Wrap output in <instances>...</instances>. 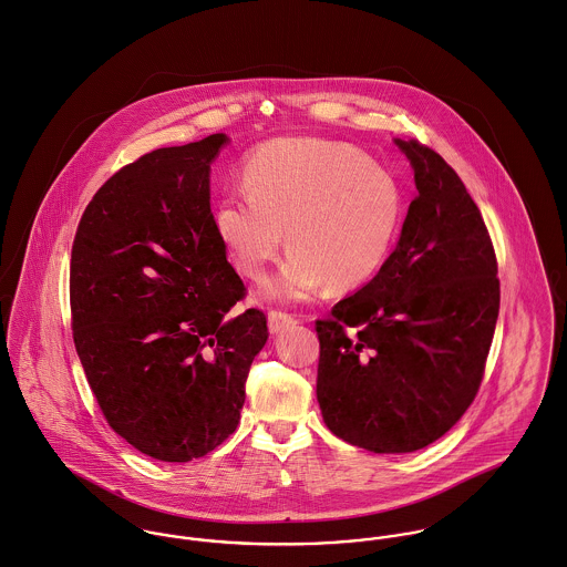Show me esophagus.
<instances>
[{"instance_id":"obj_1","label":"esophagus","mask_w":567,"mask_h":567,"mask_svg":"<svg viewBox=\"0 0 567 567\" xmlns=\"http://www.w3.org/2000/svg\"><path fill=\"white\" fill-rule=\"evenodd\" d=\"M296 318L291 313H285V311H269V331L271 333H278L282 331L285 327L293 324Z\"/></svg>"}]
</instances>
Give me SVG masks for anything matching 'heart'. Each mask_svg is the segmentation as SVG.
I'll use <instances>...</instances> for the list:
<instances>
[{
	"mask_svg": "<svg viewBox=\"0 0 567 567\" xmlns=\"http://www.w3.org/2000/svg\"><path fill=\"white\" fill-rule=\"evenodd\" d=\"M244 190L226 193L215 229L234 267L262 282L291 247L269 296L307 300L329 282L352 289L385 262L403 221L396 177L338 140L285 137L258 146L243 168Z\"/></svg>",
	"mask_w": 567,
	"mask_h": 567,
	"instance_id": "1",
	"label": "heart"
}]
</instances>
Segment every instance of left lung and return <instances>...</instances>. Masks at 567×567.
Returning <instances> with one entry per match:
<instances>
[{
	"mask_svg": "<svg viewBox=\"0 0 567 567\" xmlns=\"http://www.w3.org/2000/svg\"><path fill=\"white\" fill-rule=\"evenodd\" d=\"M396 144L419 190L399 245L365 287L316 320L322 419L374 453L416 452L452 430L480 390L499 313L480 208L434 148Z\"/></svg>",
	"mask_w": 567,
	"mask_h": 567,
	"instance_id": "obj_1",
	"label": "left lung"
}]
</instances>
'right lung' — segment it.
<instances>
[{"instance_id": "obj_1", "label": "right lung", "mask_w": 567, "mask_h": 567, "mask_svg": "<svg viewBox=\"0 0 567 567\" xmlns=\"http://www.w3.org/2000/svg\"><path fill=\"white\" fill-rule=\"evenodd\" d=\"M227 137L151 151L87 204L70 260L72 338L115 434L162 462L217 450L240 421L267 316L247 296L210 213Z\"/></svg>"}]
</instances>
